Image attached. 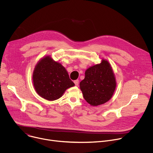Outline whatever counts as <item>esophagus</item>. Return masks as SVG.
Returning <instances> with one entry per match:
<instances>
[{
    "mask_svg": "<svg viewBox=\"0 0 153 153\" xmlns=\"http://www.w3.org/2000/svg\"><path fill=\"white\" fill-rule=\"evenodd\" d=\"M74 83L75 84L76 86H78L79 85V80H76L74 81Z\"/></svg>",
    "mask_w": 153,
    "mask_h": 153,
    "instance_id": "34e87169",
    "label": "esophagus"
}]
</instances>
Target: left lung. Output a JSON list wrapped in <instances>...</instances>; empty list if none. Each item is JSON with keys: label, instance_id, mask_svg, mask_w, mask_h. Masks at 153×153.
Here are the masks:
<instances>
[{"label": "left lung", "instance_id": "obj_1", "mask_svg": "<svg viewBox=\"0 0 153 153\" xmlns=\"http://www.w3.org/2000/svg\"><path fill=\"white\" fill-rule=\"evenodd\" d=\"M116 88V80L111 64L102 59L100 63L85 71L80 88L85 100L91 106H98L110 100Z\"/></svg>", "mask_w": 153, "mask_h": 153}]
</instances>
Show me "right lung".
<instances>
[{
  "label": "right lung",
  "mask_w": 153,
  "mask_h": 153,
  "mask_svg": "<svg viewBox=\"0 0 153 153\" xmlns=\"http://www.w3.org/2000/svg\"><path fill=\"white\" fill-rule=\"evenodd\" d=\"M32 79L36 93L50 101L59 99L68 88L75 85L65 68L50 56L42 57L37 62Z\"/></svg>",
  "instance_id": "add662e5"
}]
</instances>
